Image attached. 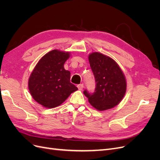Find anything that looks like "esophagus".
<instances>
[{"mask_svg": "<svg viewBox=\"0 0 160 160\" xmlns=\"http://www.w3.org/2000/svg\"><path fill=\"white\" fill-rule=\"evenodd\" d=\"M77 88H78V89L79 91L83 90V84H79V85H77Z\"/></svg>", "mask_w": 160, "mask_h": 160, "instance_id": "34e87169", "label": "esophagus"}]
</instances>
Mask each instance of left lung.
Returning <instances> with one entry per match:
<instances>
[{
    "label": "left lung",
    "instance_id": "1",
    "mask_svg": "<svg viewBox=\"0 0 160 160\" xmlns=\"http://www.w3.org/2000/svg\"><path fill=\"white\" fill-rule=\"evenodd\" d=\"M90 67L95 79L93 94L85 91L89 103L98 111L112 109L117 106L127 90V81L123 71L115 60L99 52L88 56Z\"/></svg>",
    "mask_w": 160,
    "mask_h": 160
}]
</instances>
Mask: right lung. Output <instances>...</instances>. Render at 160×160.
Listing matches in <instances>:
<instances>
[{"label": "right lung", "mask_w": 160, "mask_h": 160, "mask_svg": "<svg viewBox=\"0 0 160 160\" xmlns=\"http://www.w3.org/2000/svg\"><path fill=\"white\" fill-rule=\"evenodd\" d=\"M70 55V52L58 49L48 52L31 73L28 90L33 99L44 108L58 107L78 89L70 82V71L64 68Z\"/></svg>", "instance_id": "add662e5"}]
</instances>
